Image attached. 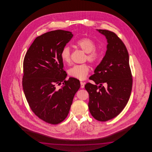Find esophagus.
<instances>
[{"label": "esophagus", "mask_w": 152, "mask_h": 152, "mask_svg": "<svg viewBox=\"0 0 152 152\" xmlns=\"http://www.w3.org/2000/svg\"><path fill=\"white\" fill-rule=\"evenodd\" d=\"M85 86V84L83 82H80V87L81 88H83Z\"/></svg>", "instance_id": "obj_1"}]
</instances>
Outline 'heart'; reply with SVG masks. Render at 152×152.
Segmentation results:
<instances>
[{"label":"heart","instance_id":"1","mask_svg":"<svg viewBox=\"0 0 152 152\" xmlns=\"http://www.w3.org/2000/svg\"><path fill=\"white\" fill-rule=\"evenodd\" d=\"M76 45L81 49L85 53H87L86 59L93 64H97L99 61L101 54L96 48V44L92 39L84 37L79 39L76 42ZM61 58L63 62L66 64L71 62V50L68 46H66L62 50ZM90 69L87 64L77 65L73 66L68 69V75L80 80H84L87 77Z\"/></svg>","mask_w":152,"mask_h":152}]
</instances>
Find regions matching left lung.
Segmentation results:
<instances>
[{"label": "left lung", "mask_w": 152, "mask_h": 152, "mask_svg": "<svg viewBox=\"0 0 152 152\" xmlns=\"http://www.w3.org/2000/svg\"><path fill=\"white\" fill-rule=\"evenodd\" d=\"M97 30L107 39V52L89 78L96 84L88 83L85 88L89 94L91 114L105 122L118 115L126 106L132 89V75L128 52L122 41L112 31Z\"/></svg>", "instance_id": "1"}]
</instances>
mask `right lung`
Returning a JSON list of instances; mask_svg holds the SVG:
<instances>
[{
	"label": "right lung",
	"instance_id": "obj_1",
	"mask_svg": "<svg viewBox=\"0 0 152 152\" xmlns=\"http://www.w3.org/2000/svg\"><path fill=\"white\" fill-rule=\"evenodd\" d=\"M73 35L57 30L37 37L23 61L22 85L34 113L47 123L57 124L67 116L75 94L80 87L75 77L65 79L62 50ZM62 84L61 88L56 86Z\"/></svg>",
	"mask_w": 152,
	"mask_h": 152
}]
</instances>
